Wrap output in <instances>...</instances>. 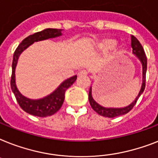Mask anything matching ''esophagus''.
Segmentation results:
<instances>
[{"instance_id": "1", "label": "esophagus", "mask_w": 158, "mask_h": 158, "mask_svg": "<svg viewBox=\"0 0 158 158\" xmlns=\"http://www.w3.org/2000/svg\"><path fill=\"white\" fill-rule=\"evenodd\" d=\"M88 75V72H87L85 70H80V71L78 73V75H79V76H84V75Z\"/></svg>"}]
</instances>
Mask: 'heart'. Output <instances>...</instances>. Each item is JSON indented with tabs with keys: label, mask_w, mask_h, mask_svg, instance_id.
Masks as SVG:
<instances>
[{
	"label": "heart",
	"mask_w": 158,
	"mask_h": 158,
	"mask_svg": "<svg viewBox=\"0 0 158 158\" xmlns=\"http://www.w3.org/2000/svg\"><path fill=\"white\" fill-rule=\"evenodd\" d=\"M116 40L111 37H106L96 44V48L101 52H107L114 48L116 45ZM116 53H119L120 50H116Z\"/></svg>",
	"instance_id": "obj_1"
}]
</instances>
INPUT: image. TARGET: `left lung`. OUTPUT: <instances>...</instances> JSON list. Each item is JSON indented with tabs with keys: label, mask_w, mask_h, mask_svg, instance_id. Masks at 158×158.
Wrapping results in <instances>:
<instances>
[{
	"label": "left lung",
	"mask_w": 158,
	"mask_h": 158,
	"mask_svg": "<svg viewBox=\"0 0 158 158\" xmlns=\"http://www.w3.org/2000/svg\"><path fill=\"white\" fill-rule=\"evenodd\" d=\"M131 47H132V53L136 56V57L139 59V61H140V63L142 65V84L140 90H139V93L137 95V97H135V99L131 102V103L127 106L125 107H122V108H106L104 106H101L100 104H98L97 101L93 99L92 95V86L90 87L89 89V94H88V100L90 102V105L92 106V108L93 109L94 111L98 114L101 115V116L106 117V118H114V117L120 116V115H123L127 114L131 109L134 107V106L136 103L137 100L139 99V97H140V95L143 93L144 88H145V78H146V71H147V57L145 56L143 48L142 47L141 44L139 43L138 40L134 36L131 35Z\"/></svg>",
	"instance_id": "1"
}]
</instances>
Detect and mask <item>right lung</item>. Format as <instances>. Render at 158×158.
Returning a JSON list of instances; mask_svg holds the SVG:
<instances>
[{"instance_id":"obj_1","label":"right lung","mask_w":158,"mask_h":158,"mask_svg":"<svg viewBox=\"0 0 158 158\" xmlns=\"http://www.w3.org/2000/svg\"><path fill=\"white\" fill-rule=\"evenodd\" d=\"M61 31H62V29L46 28L41 31L31 35L20 43L14 53L12 63V76H11V82H10L11 89L20 107L29 114L42 117V118L54 114L55 113L60 110L63 104L66 91L75 83L77 79V75H74L69 79H65L53 92L40 99L34 100L27 98L22 94L17 88L15 69L18 64L19 56L21 55L22 52L35 42L42 41L45 40L61 36L62 35Z\"/></svg>"}]
</instances>
